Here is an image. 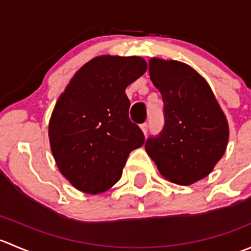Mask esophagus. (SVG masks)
<instances>
[{
	"label": "esophagus",
	"instance_id": "34e87169",
	"mask_svg": "<svg viewBox=\"0 0 251 251\" xmlns=\"http://www.w3.org/2000/svg\"><path fill=\"white\" fill-rule=\"evenodd\" d=\"M141 130L143 131L144 135H147V132H148V124H146V123L142 124V125H141Z\"/></svg>",
	"mask_w": 251,
	"mask_h": 251
}]
</instances>
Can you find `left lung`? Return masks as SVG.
I'll return each mask as SVG.
<instances>
[{
	"label": "left lung",
	"mask_w": 251,
	"mask_h": 251,
	"mask_svg": "<svg viewBox=\"0 0 251 251\" xmlns=\"http://www.w3.org/2000/svg\"><path fill=\"white\" fill-rule=\"evenodd\" d=\"M149 76L163 97L165 125L147 140L146 151L164 178L189 186L224 156L229 137L226 115L206 80L189 65L151 58Z\"/></svg>",
	"instance_id": "obj_1"
}]
</instances>
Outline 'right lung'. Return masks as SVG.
<instances>
[{
	"label": "right lung",
	"instance_id": "obj_1",
	"mask_svg": "<svg viewBox=\"0 0 251 251\" xmlns=\"http://www.w3.org/2000/svg\"><path fill=\"white\" fill-rule=\"evenodd\" d=\"M146 70L141 57L98 55L58 98L48 125L50 151L60 174L78 191H108L121 178L128 154L143 146V132L128 118L125 90Z\"/></svg>",
	"mask_w": 251,
	"mask_h": 251
}]
</instances>
